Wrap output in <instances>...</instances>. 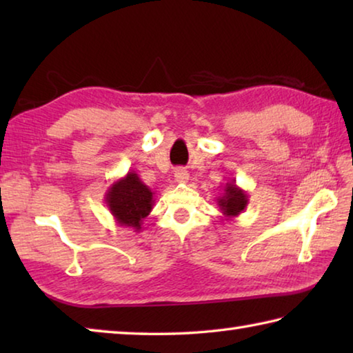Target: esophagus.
<instances>
[{"label": "esophagus", "mask_w": 353, "mask_h": 353, "mask_svg": "<svg viewBox=\"0 0 353 353\" xmlns=\"http://www.w3.org/2000/svg\"><path fill=\"white\" fill-rule=\"evenodd\" d=\"M174 179H176V182H179V183L188 182V179H190L188 171L183 170V168H177V170L174 171Z\"/></svg>", "instance_id": "obj_1"}]
</instances>
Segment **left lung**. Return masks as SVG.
Masks as SVG:
<instances>
[{"label": "left lung", "mask_w": 353, "mask_h": 353, "mask_svg": "<svg viewBox=\"0 0 353 353\" xmlns=\"http://www.w3.org/2000/svg\"><path fill=\"white\" fill-rule=\"evenodd\" d=\"M223 190V194L218 196L216 199L219 210L227 219L236 218L238 214H241L244 212V208L248 207L249 196L246 191L238 187L234 181L227 182Z\"/></svg>", "instance_id": "obj_1"}]
</instances>
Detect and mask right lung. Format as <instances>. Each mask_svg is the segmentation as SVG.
I'll return each mask as SVG.
<instances>
[{"instance_id": "1", "label": "right lung", "mask_w": 353, "mask_h": 353, "mask_svg": "<svg viewBox=\"0 0 353 353\" xmlns=\"http://www.w3.org/2000/svg\"><path fill=\"white\" fill-rule=\"evenodd\" d=\"M104 201L118 225L140 232L143 219L154 207V193L141 182L137 172L129 171L126 176L110 185Z\"/></svg>"}]
</instances>
